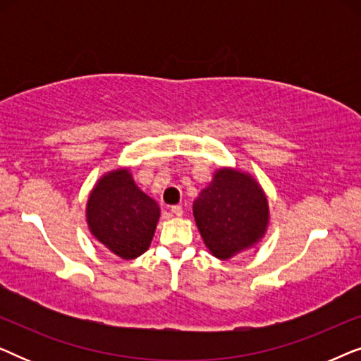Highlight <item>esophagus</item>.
<instances>
[{"mask_svg": "<svg viewBox=\"0 0 361 361\" xmlns=\"http://www.w3.org/2000/svg\"><path fill=\"white\" fill-rule=\"evenodd\" d=\"M171 212L174 214L176 216H180L182 215V207L180 205H172L171 207Z\"/></svg>", "mask_w": 361, "mask_h": 361, "instance_id": "esophagus-1", "label": "esophagus"}]
</instances>
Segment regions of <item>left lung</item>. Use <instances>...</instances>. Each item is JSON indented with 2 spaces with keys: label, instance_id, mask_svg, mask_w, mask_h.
Returning <instances> with one entry per match:
<instances>
[{
  "label": "left lung",
  "instance_id": "obj_1",
  "mask_svg": "<svg viewBox=\"0 0 361 361\" xmlns=\"http://www.w3.org/2000/svg\"><path fill=\"white\" fill-rule=\"evenodd\" d=\"M194 219L210 253L230 259L263 238L268 200L250 174L224 167L195 199Z\"/></svg>",
  "mask_w": 361,
  "mask_h": 361
}]
</instances>
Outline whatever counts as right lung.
<instances>
[{"instance_id": "right-lung-1", "label": "right lung", "mask_w": 361, "mask_h": 361, "mask_svg": "<svg viewBox=\"0 0 361 361\" xmlns=\"http://www.w3.org/2000/svg\"><path fill=\"white\" fill-rule=\"evenodd\" d=\"M159 214V205L135 184L128 169L103 176L87 202L92 235L123 259H135L149 248Z\"/></svg>"}]
</instances>
